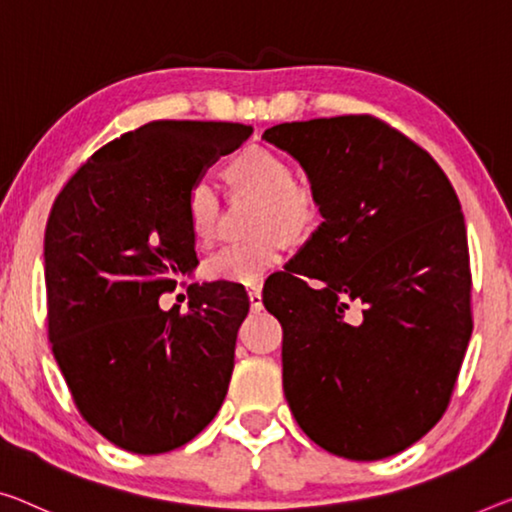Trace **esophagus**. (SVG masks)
<instances>
[{"instance_id":"1","label":"esophagus","mask_w":512,"mask_h":512,"mask_svg":"<svg viewBox=\"0 0 512 512\" xmlns=\"http://www.w3.org/2000/svg\"><path fill=\"white\" fill-rule=\"evenodd\" d=\"M249 304H251V311H261L263 309V293H261V288L258 286H254V288H249Z\"/></svg>"}]
</instances>
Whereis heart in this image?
Masks as SVG:
<instances>
[{"mask_svg":"<svg viewBox=\"0 0 512 512\" xmlns=\"http://www.w3.org/2000/svg\"><path fill=\"white\" fill-rule=\"evenodd\" d=\"M229 178L242 190L261 196L256 229L265 231L254 240L233 242L212 254L206 270L212 279L233 283L261 281L283 254L286 238H300L316 222V196L309 187L293 183L288 162L267 148H247L229 162ZM219 196L212 180L199 178L187 192V219L196 240L215 235Z\"/></svg>","mask_w":512,"mask_h":512,"instance_id":"b5f03b06","label":"heart"}]
</instances>
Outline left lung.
I'll list each match as a JSON object with an SVG mask.
<instances>
[{"label": "left lung", "mask_w": 512, "mask_h": 512, "mask_svg": "<svg viewBox=\"0 0 512 512\" xmlns=\"http://www.w3.org/2000/svg\"><path fill=\"white\" fill-rule=\"evenodd\" d=\"M263 139L300 162L322 215L263 288L283 327V393L325 451L389 458L442 419L469 345L460 201L421 146L373 116L279 123Z\"/></svg>", "instance_id": "left-lung-1"}]
</instances>
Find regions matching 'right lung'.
<instances>
[{"instance_id":"1","label":"right lung","mask_w":512,"mask_h":512,"mask_svg":"<svg viewBox=\"0 0 512 512\" xmlns=\"http://www.w3.org/2000/svg\"><path fill=\"white\" fill-rule=\"evenodd\" d=\"M251 125L153 121L93 153L45 229L47 329L77 410L139 455L174 451L215 419L249 313L240 283H192L187 313L160 295L196 267L187 192Z\"/></svg>"}]
</instances>
